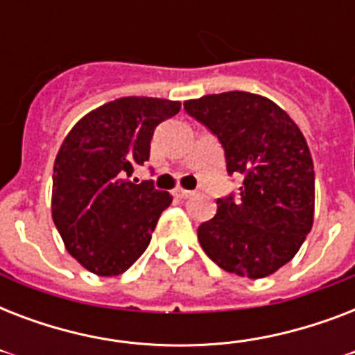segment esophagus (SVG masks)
<instances>
[{
  "mask_svg": "<svg viewBox=\"0 0 355 355\" xmlns=\"http://www.w3.org/2000/svg\"><path fill=\"white\" fill-rule=\"evenodd\" d=\"M173 195L178 197V199H188V197L193 195V191H189V189H184V188H177V189H173Z\"/></svg>",
  "mask_w": 355,
  "mask_h": 355,
  "instance_id": "obj_1",
  "label": "esophagus"
}]
</instances>
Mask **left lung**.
<instances>
[{
	"label": "left lung",
	"instance_id": "8db88e82",
	"mask_svg": "<svg viewBox=\"0 0 355 355\" xmlns=\"http://www.w3.org/2000/svg\"><path fill=\"white\" fill-rule=\"evenodd\" d=\"M221 141L239 197L217 199L197 230L202 250L227 272L258 280L295 258L313 227L315 171L297 123L258 94L225 92L184 103Z\"/></svg>",
	"mask_w": 355,
	"mask_h": 355
}]
</instances>
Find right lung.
<instances>
[{"mask_svg": "<svg viewBox=\"0 0 355 355\" xmlns=\"http://www.w3.org/2000/svg\"><path fill=\"white\" fill-rule=\"evenodd\" d=\"M180 101L121 97L75 123L53 166L51 216L66 250L97 276H118L149 247L167 191L138 184L136 166L149 160L150 138Z\"/></svg>", "mask_w": 355, "mask_h": 355, "instance_id": "add662e5", "label": "right lung"}]
</instances>
